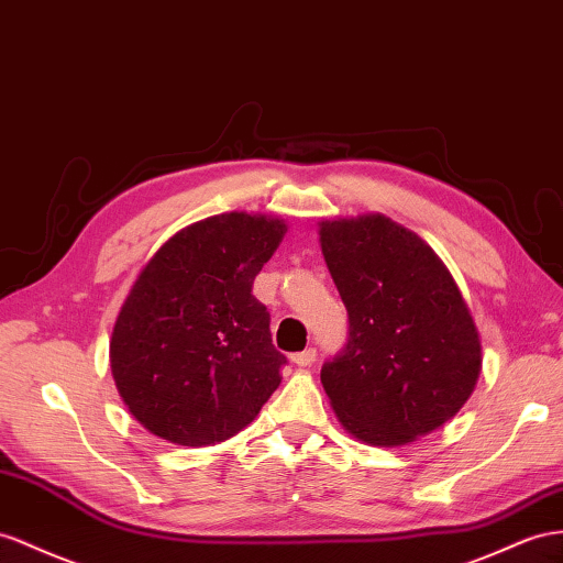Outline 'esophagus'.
I'll list each match as a JSON object with an SVG mask.
<instances>
[{
  "mask_svg": "<svg viewBox=\"0 0 563 563\" xmlns=\"http://www.w3.org/2000/svg\"><path fill=\"white\" fill-rule=\"evenodd\" d=\"M290 362L297 364V366H311L316 362V350L307 347L305 352H297V354L290 356Z\"/></svg>",
  "mask_w": 563,
  "mask_h": 563,
  "instance_id": "1",
  "label": "esophagus"
}]
</instances>
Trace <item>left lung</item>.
<instances>
[{
  "instance_id": "1",
  "label": "left lung",
  "mask_w": 563,
  "mask_h": 563,
  "mask_svg": "<svg viewBox=\"0 0 563 563\" xmlns=\"http://www.w3.org/2000/svg\"><path fill=\"white\" fill-rule=\"evenodd\" d=\"M319 225L350 316L347 344L321 368L330 407L368 444L428 435L466 405L483 368L478 328L452 273L383 213Z\"/></svg>"
}]
</instances>
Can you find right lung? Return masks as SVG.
<instances>
[{"label":"right lung","mask_w":563,"mask_h":563,"mask_svg":"<svg viewBox=\"0 0 563 563\" xmlns=\"http://www.w3.org/2000/svg\"><path fill=\"white\" fill-rule=\"evenodd\" d=\"M287 225L230 211L183 228L140 271L113 323L109 358L128 411L183 446L223 442L250 426L287 358L252 295Z\"/></svg>","instance_id":"add662e5"}]
</instances>
